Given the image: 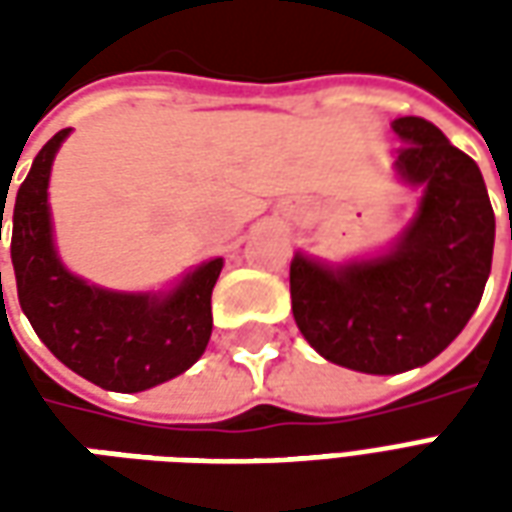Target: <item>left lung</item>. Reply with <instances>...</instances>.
Returning <instances> with one entry per match:
<instances>
[{
  "label": "left lung",
  "instance_id": "8db88e82",
  "mask_svg": "<svg viewBox=\"0 0 512 512\" xmlns=\"http://www.w3.org/2000/svg\"><path fill=\"white\" fill-rule=\"evenodd\" d=\"M395 169L422 186L417 216L381 257L290 263L293 318L334 365L395 376L447 348L483 299L494 257V208L480 167L425 117H397Z\"/></svg>",
  "mask_w": 512,
  "mask_h": 512
}]
</instances>
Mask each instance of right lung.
<instances>
[{"mask_svg": "<svg viewBox=\"0 0 512 512\" xmlns=\"http://www.w3.org/2000/svg\"><path fill=\"white\" fill-rule=\"evenodd\" d=\"M68 134L71 128H62L40 147L16 194L10 257L18 304L46 348L73 373L101 389L142 392L180 376L202 356L224 260L202 263L167 296L115 293L73 277L57 257L49 213L51 161Z\"/></svg>", "mask_w": 512, "mask_h": 512, "instance_id": "1", "label": "right lung"}]
</instances>
